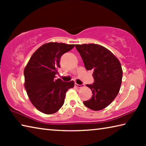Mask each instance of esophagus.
Returning <instances> with one entry per match:
<instances>
[{
    "label": "esophagus",
    "mask_w": 146,
    "mask_h": 146,
    "mask_svg": "<svg viewBox=\"0 0 146 146\" xmlns=\"http://www.w3.org/2000/svg\"><path fill=\"white\" fill-rule=\"evenodd\" d=\"M75 86L77 87L78 88H84L85 86L84 84H75Z\"/></svg>",
    "instance_id": "obj_1"
}]
</instances>
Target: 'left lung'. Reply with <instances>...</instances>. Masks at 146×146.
<instances>
[{
  "mask_svg": "<svg viewBox=\"0 0 146 146\" xmlns=\"http://www.w3.org/2000/svg\"><path fill=\"white\" fill-rule=\"evenodd\" d=\"M87 70H93L94 82L86 84L92 91L90 100L84 101L94 111L103 110L111 103L119 92L122 69L118 59L102 46L95 44H76Z\"/></svg>",
  "mask_w": 146,
  "mask_h": 146,
  "instance_id": "8db88e82",
  "label": "left lung"
}]
</instances>
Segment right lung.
<instances>
[{
  "label": "right lung",
  "instance_id": "add662e5",
  "mask_svg": "<svg viewBox=\"0 0 146 146\" xmlns=\"http://www.w3.org/2000/svg\"><path fill=\"white\" fill-rule=\"evenodd\" d=\"M75 44L49 42L40 46L31 56L24 71V87L29 100L38 110L50 115L63 106L66 93L74 87V81L55 80L60 68L62 55Z\"/></svg>",
  "mask_w": 146,
  "mask_h": 146
}]
</instances>
